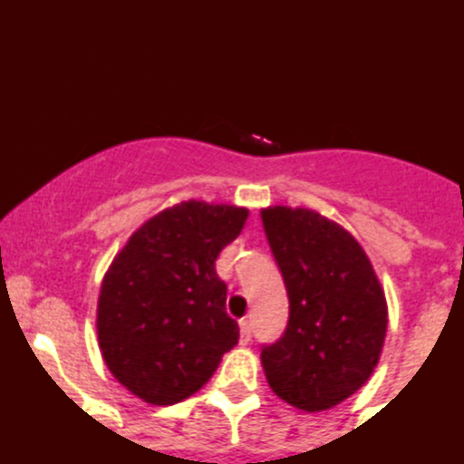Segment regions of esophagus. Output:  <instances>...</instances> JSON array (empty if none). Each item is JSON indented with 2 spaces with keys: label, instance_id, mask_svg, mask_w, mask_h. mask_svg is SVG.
<instances>
[{
  "label": "esophagus",
  "instance_id": "esophagus-1",
  "mask_svg": "<svg viewBox=\"0 0 464 464\" xmlns=\"http://www.w3.org/2000/svg\"><path fill=\"white\" fill-rule=\"evenodd\" d=\"M251 343V320H240V344Z\"/></svg>",
  "mask_w": 464,
  "mask_h": 464
}]
</instances>
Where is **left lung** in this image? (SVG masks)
Instances as JSON below:
<instances>
[{
	"mask_svg": "<svg viewBox=\"0 0 464 464\" xmlns=\"http://www.w3.org/2000/svg\"><path fill=\"white\" fill-rule=\"evenodd\" d=\"M266 240L285 277L289 324L262 347L277 398L324 411L373 373L387 335V300L364 248L311 208H262Z\"/></svg>",
	"mask_w": 464,
	"mask_h": 464,
	"instance_id": "1",
	"label": "left lung"
}]
</instances>
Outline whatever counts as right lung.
Wrapping results in <instances>:
<instances>
[{
    "label": "right lung",
    "mask_w": 464,
    "mask_h": 464,
    "mask_svg": "<svg viewBox=\"0 0 464 464\" xmlns=\"http://www.w3.org/2000/svg\"><path fill=\"white\" fill-rule=\"evenodd\" d=\"M248 211L179 202L144 222L111 262L97 300L102 358L144 402L175 404L208 382L240 338L216 260Z\"/></svg>",
    "instance_id": "right-lung-1"
}]
</instances>
